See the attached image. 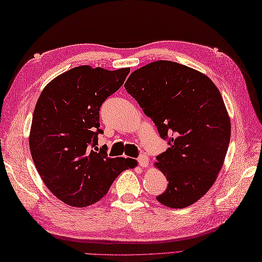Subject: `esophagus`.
<instances>
[{"mask_svg":"<svg viewBox=\"0 0 262 262\" xmlns=\"http://www.w3.org/2000/svg\"><path fill=\"white\" fill-rule=\"evenodd\" d=\"M137 162L142 166V168H144V166H147L148 159L147 157H145V155H140V157L137 158Z\"/></svg>","mask_w":262,"mask_h":262,"instance_id":"obj_1","label":"esophagus"}]
</instances>
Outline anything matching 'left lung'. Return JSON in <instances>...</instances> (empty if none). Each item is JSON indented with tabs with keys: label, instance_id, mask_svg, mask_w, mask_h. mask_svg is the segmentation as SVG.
Instances as JSON below:
<instances>
[{
	"label": "left lung",
	"instance_id": "1",
	"mask_svg": "<svg viewBox=\"0 0 262 262\" xmlns=\"http://www.w3.org/2000/svg\"><path fill=\"white\" fill-rule=\"evenodd\" d=\"M125 89L168 142L157 166L169 183L157 199L171 208L196 203L215 182L230 143L231 121L219 89L200 72L170 60L133 72Z\"/></svg>",
	"mask_w": 262,
	"mask_h": 262
}]
</instances>
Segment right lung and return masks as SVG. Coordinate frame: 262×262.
Listing matches in <instances>:
<instances>
[{
    "label": "right lung",
    "mask_w": 262,
    "mask_h": 262,
    "mask_svg": "<svg viewBox=\"0 0 262 262\" xmlns=\"http://www.w3.org/2000/svg\"><path fill=\"white\" fill-rule=\"evenodd\" d=\"M130 69L107 71L77 66L43 89L32 116L29 145L38 173L55 196L85 207L107 194L132 159H110L98 148L99 110L124 84Z\"/></svg>",
    "instance_id": "obj_1"
}]
</instances>
